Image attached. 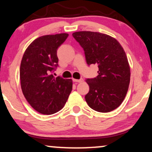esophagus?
Returning a JSON list of instances; mask_svg holds the SVG:
<instances>
[{
  "mask_svg": "<svg viewBox=\"0 0 152 152\" xmlns=\"http://www.w3.org/2000/svg\"><path fill=\"white\" fill-rule=\"evenodd\" d=\"M73 81L76 83H82L83 81V78H80V79H73Z\"/></svg>",
  "mask_w": 152,
  "mask_h": 152,
  "instance_id": "34e87169",
  "label": "esophagus"
}]
</instances>
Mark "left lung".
<instances>
[{"label": "left lung", "instance_id": "obj_1", "mask_svg": "<svg viewBox=\"0 0 152 152\" xmlns=\"http://www.w3.org/2000/svg\"><path fill=\"white\" fill-rule=\"evenodd\" d=\"M72 36L85 52L87 64H97L98 76L88 78V106L99 112H109L121 104L127 94L130 69L124 48L114 38L93 31H78Z\"/></svg>", "mask_w": 152, "mask_h": 152}]
</instances>
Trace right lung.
<instances>
[{
    "instance_id": "1",
    "label": "right lung",
    "mask_w": 152,
    "mask_h": 152,
    "mask_svg": "<svg viewBox=\"0 0 152 152\" xmlns=\"http://www.w3.org/2000/svg\"><path fill=\"white\" fill-rule=\"evenodd\" d=\"M68 34L46 35L28 46L20 65L21 88L25 98L41 114L50 115L61 110L72 90V80L55 78L52 72L58 66L57 50Z\"/></svg>"
}]
</instances>
